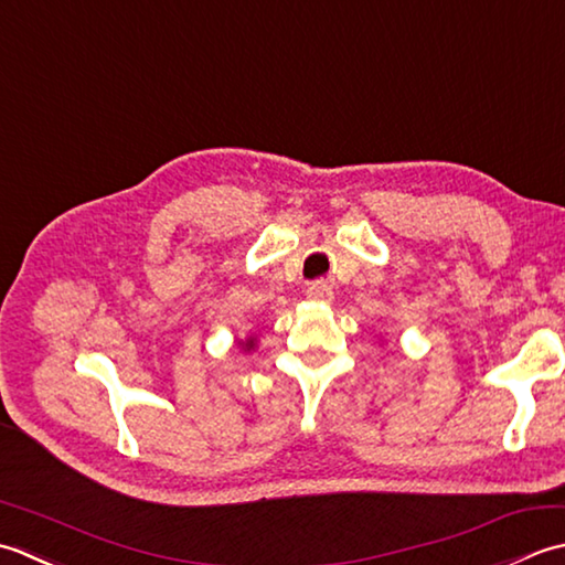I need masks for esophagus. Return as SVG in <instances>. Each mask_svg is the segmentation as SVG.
Returning <instances> with one entry per match:
<instances>
[{
    "instance_id": "1",
    "label": "esophagus",
    "mask_w": 565,
    "mask_h": 565,
    "mask_svg": "<svg viewBox=\"0 0 565 565\" xmlns=\"http://www.w3.org/2000/svg\"><path fill=\"white\" fill-rule=\"evenodd\" d=\"M307 297L315 299V302H329L333 297V287L329 285V280H315L307 287Z\"/></svg>"
}]
</instances>
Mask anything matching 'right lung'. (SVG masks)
<instances>
[{"instance_id": "right-lung-1", "label": "right lung", "mask_w": 565, "mask_h": 565, "mask_svg": "<svg viewBox=\"0 0 565 565\" xmlns=\"http://www.w3.org/2000/svg\"><path fill=\"white\" fill-rule=\"evenodd\" d=\"M246 347H253V341H248V343H246Z\"/></svg>"}]
</instances>
